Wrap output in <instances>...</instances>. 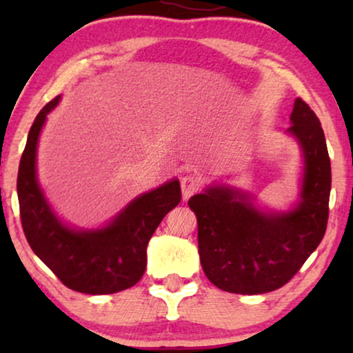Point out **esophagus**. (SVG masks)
<instances>
[{"label":"esophagus","mask_w":353,"mask_h":353,"mask_svg":"<svg viewBox=\"0 0 353 353\" xmlns=\"http://www.w3.org/2000/svg\"><path fill=\"white\" fill-rule=\"evenodd\" d=\"M181 191H183V199H190L192 194H196L202 186V178L197 173H188L181 178Z\"/></svg>","instance_id":"esophagus-1"}]
</instances>
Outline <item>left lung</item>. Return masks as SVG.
<instances>
[{
  "instance_id": "obj_1",
  "label": "left lung",
  "mask_w": 353,
  "mask_h": 353,
  "mask_svg": "<svg viewBox=\"0 0 353 353\" xmlns=\"http://www.w3.org/2000/svg\"><path fill=\"white\" fill-rule=\"evenodd\" d=\"M289 128L305 157L302 202L288 214H263L226 188H210L188 204L197 216L205 276L221 291L265 294L291 281L321 243L330 216L331 161L316 114L297 98Z\"/></svg>"
}]
</instances>
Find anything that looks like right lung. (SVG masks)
<instances>
[{"instance_id": "add662e5", "label": "right lung", "mask_w": 353, "mask_h": 353, "mask_svg": "<svg viewBox=\"0 0 353 353\" xmlns=\"http://www.w3.org/2000/svg\"><path fill=\"white\" fill-rule=\"evenodd\" d=\"M57 103L59 96L37 115L19 163L17 196L23 233L33 252L72 291H125L134 286L146 270V248L154 231L180 204V181L173 180L139 196L108 228L81 233L69 230L51 212L35 176L38 134L46 114Z\"/></svg>"}]
</instances>
